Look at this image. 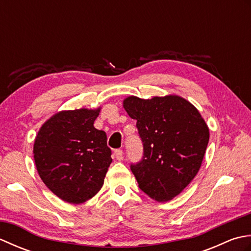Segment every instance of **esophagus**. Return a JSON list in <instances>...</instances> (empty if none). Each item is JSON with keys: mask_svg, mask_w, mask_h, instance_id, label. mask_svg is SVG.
<instances>
[{"mask_svg": "<svg viewBox=\"0 0 251 251\" xmlns=\"http://www.w3.org/2000/svg\"><path fill=\"white\" fill-rule=\"evenodd\" d=\"M123 151L122 150H120V149H117V150H115L114 151V156H115V158L117 159V161H122L123 159Z\"/></svg>", "mask_w": 251, "mask_h": 251, "instance_id": "34e87169", "label": "esophagus"}]
</instances>
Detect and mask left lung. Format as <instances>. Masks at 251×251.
<instances>
[{
	"label": "left lung",
	"mask_w": 251,
	"mask_h": 251,
	"mask_svg": "<svg viewBox=\"0 0 251 251\" xmlns=\"http://www.w3.org/2000/svg\"><path fill=\"white\" fill-rule=\"evenodd\" d=\"M123 106L143 143L142 161L131 165L139 188L157 201L179 195L199 173L209 128L195 106L177 95L141 99L129 96Z\"/></svg>",
	"instance_id": "1"
}]
</instances>
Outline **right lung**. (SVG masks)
I'll return each instance as SVG.
<instances>
[{
	"instance_id": "obj_1",
	"label": "right lung",
	"mask_w": 251,
	"mask_h": 251,
	"mask_svg": "<svg viewBox=\"0 0 251 251\" xmlns=\"http://www.w3.org/2000/svg\"><path fill=\"white\" fill-rule=\"evenodd\" d=\"M100 110L58 112L35 137L33 157L39 176L52 193L70 204L97 194L112 163L105 132L94 127Z\"/></svg>"
}]
</instances>
